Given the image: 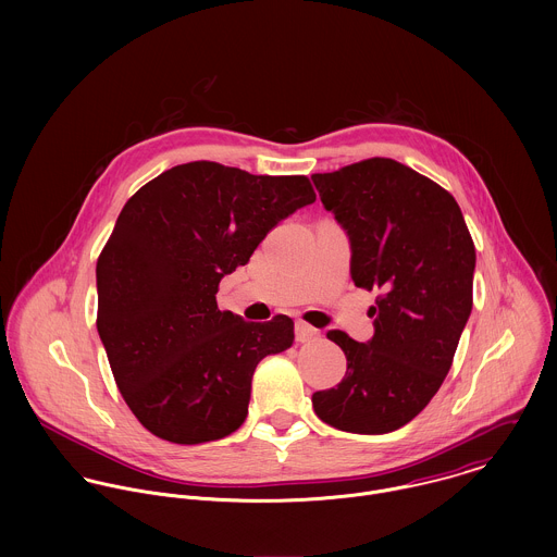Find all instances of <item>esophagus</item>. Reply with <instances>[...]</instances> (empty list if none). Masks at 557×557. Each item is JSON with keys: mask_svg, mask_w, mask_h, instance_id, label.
Wrapping results in <instances>:
<instances>
[{"mask_svg": "<svg viewBox=\"0 0 557 557\" xmlns=\"http://www.w3.org/2000/svg\"><path fill=\"white\" fill-rule=\"evenodd\" d=\"M319 330L309 325L307 321H298L296 323V341L298 343H311V341H318Z\"/></svg>", "mask_w": 557, "mask_h": 557, "instance_id": "34e87169", "label": "esophagus"}]
</instances>
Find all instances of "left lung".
<instances>
[{"label": "left lung", "instance_id": "1", "mask_svg": "<svg viewBox=\"0 0 557 557\" xmlns=\"http://www.w3.org/2000/svg\"><path fill=\"white\" fill-rule=\"evenodd\" d=\"M313 182L349 236L356 287L382 292L369 343L327 332L347 371L313 407L334 429L391 433L429 405L453 367L474 302V239L455 197L397 160H360Z\"/></svg>", "mask_w": 557, "mask_h": 557}]
</instances>
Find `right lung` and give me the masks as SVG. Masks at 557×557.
Listing matches in <instances>:
<instances>
[{
  "label": "right lung",
  "mask_w": 557,
  "mask_h": 557,
  "mask_svg": "<svg viewBox=\"0 0 557 557\" xmlns=\"http://www.w3.org/2000/svg\"><path fill=\"white\" fill-rule=\"evenodd\" d=\"M313 201L307 175L210 160L177 164L126 201L96 263V327L122 397L152 435L203 444L246 420L252 373L292 347L294 321L219 311V283Z\"/></svg>",
  "instance_id": "right-lung-1"
}]
</instances>
